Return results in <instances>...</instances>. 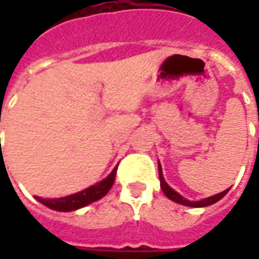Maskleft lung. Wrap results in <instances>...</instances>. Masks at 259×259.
Returning <instances> with one entry per match:
<instances>
[{"mask_svg":"<svg viewBox=\"0 0 259 259\" xmlns=\"http://www.w3.org/2000/svg\"><path fill=\"white\" fill-rule=\"evenodd\" d=\"M158 172H159V182H161V189H162L163 194L168 197L169 200L175 201V202H178V204H182V205H186V206H194V208H202V206H208V205H212V204H215L218 201L223 198L225 195L228 194L229 189H226L225 191L222 193H218L215 195H211V197H208V198H202L200 201H189L187 198L185 197H182V195L178 193V191H175L170 186L165 182L163 179V175H162V168H161V163L158 165Z\"/></svg>","mask_w":259,"mask_h":259,"instance_id":"1","label":"left lung"}]
</instances>
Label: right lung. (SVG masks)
<instances>
[{
  "instance_id": "add662e5",
  "label": "right lung",
  "mask_w": 259,
  "mask_h": 259,
  "mask_svg": "<svg viewBox=\"0 0 259 259\" xmlns=\"http://www.w3.org/2000/svg\"><path fill=\"white\" fill-rule=\"evenodd\" d=\"M116 169H118V166H115L112 169V172L108 175L105 179L98 182L96 185L90 186V187H87L84 190L79 191V193L66 195V197H61V198H50V200H46V198H41V197H36V200L40 201L41 204L51 208L54 211H76L79 208H83V206L94 202V201L100 200L107 194L109 189L113 186L115 176H116Z\"/></svg>"
}]
</instances>
